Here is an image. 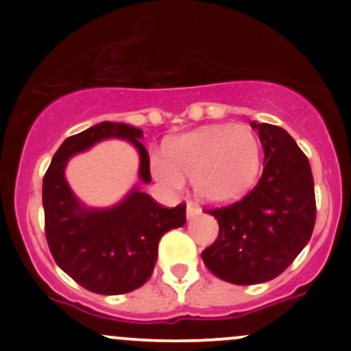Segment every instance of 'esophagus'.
Masks as SVG:
<instances>
[{
    "label": "esophagus",
    "instance_id": "1",
    "mask_svg": "<svg viewBox=\"0 0 351 351\" xmlns=\"http://www.w3.org/2000/svg\"><path fill=\"white\" fill-rule=\"evenodd\" d=\"M200 207H198L197 204H193V202H186V217L189 219H193V217H197L198 214H200Z\"/></svg>",
    "mask_w": 351,
    "mask_h": 351
}]
</instances>
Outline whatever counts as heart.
Instances as JSON below:
<instances>
[{"instance_id":"1","label":"heart","mask_w":351,"mask_h":351,"mask_svg":"<svg viewBox=\"0 0 351 351\" xmlns=\"http://www.w3.org/2000/svg\"><path fill=\"white\" fill-rule=\"evenodd\" d=\"M153 173L171 189H182L183 176H192L204 200H234L256 182L260 141L246 125L202 129L169 143L166 159H153Z\"/></svg>"}]
</instances>
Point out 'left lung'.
I'll list each match as a JSON object with an SVG mask.
<instances>
[{
    "mask_svg": "<svg viewBox=\"0 0 351 351\" xmlns=\"http://www.w3.org/2000/svg\"><path fill=\"white\" fill-rule=\"evenodd\" d=\"M263 147V173L243 198L205 208L219 236L202 251L215 277L253 285L278 277L304 250L316 224L314 178L307 156L282 127L251 122Z\"/></svg>",
    "mask_w": 351,
    "mask_h": 351,
    "instance_id": "8db88e82",
    "label": "left lung"
}]
</instances>
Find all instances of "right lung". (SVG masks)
<instances>
[{"mask_svg":"<svg viewBox=\"0 0 351 351\" xmlns=\"http://www.w3.org/2000/svg\"><path fill=\"white\" fill-rule=\"evenodd\" d=\"M143 136L136 127L101 122L67 137L44 175L42 204L49 250L56 263L90 292L119 295L146 284L158 260L161 236L186 221V204L166 208L137 189L108 210H86L71 192L64 178L67 159L107 137H122L137 147L139 176L149 183V154L141 143Z\"/></svg>","mask_w":351,"mask_h":351,"instance_id":"add662e5","label":"right lung"}]
</instances>
